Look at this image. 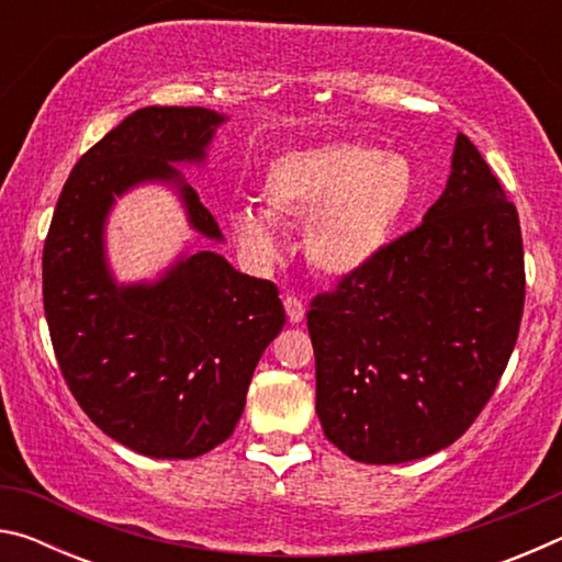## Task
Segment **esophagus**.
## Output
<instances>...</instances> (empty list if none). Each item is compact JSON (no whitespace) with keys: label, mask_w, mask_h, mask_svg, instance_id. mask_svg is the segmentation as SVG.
Instances as JSON below:
<instances>
[{"label":"esophagus","mask_w":562,"mask_h":562,"mask_svg":"<svg viewBox=\"0 0 562 562\" xmlns=\"http://www.w3.org/2000/svg\"><path fill=\"white\" fill-rule=\"evenodd\" d=\"M284 310H288V319L292 322V325H297V322L304 319V304H302V300L292 297V294L284 297Z\"/></svg>","instance_id":"esophagus-1"}]
</instances>
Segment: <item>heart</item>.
<instances>
[{"label": "heart", "mask_w": 562, "mask_h": 562, "mask_svg": "<svg viewBox=\"0 0 562 562\" xmlns=\"http://www.w3.org/2000/svg\"><path fill=\"white\" fill-rule=\"evenodd\" d=\"M416 170L396 150L322 144L288 150L265 168L258 207H237L227 225L252 260L280 250L274 223H304V258L325 278L367 270L416 201Z\"/></svg>", "instance_id": "heart-1"}]
</instances>
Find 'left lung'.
<instances>
[{
    "instance_id": "obj_1",
    "label": "left lung",
    "mask_w": 562,
    "mask_h": 562,
    "mask_svg": "<svg viewBox=\"0 0 562 562\" xmlns=\"http://www.w3.org/2000/svg\"><path fill=\"white\" fill-rule=\"evenodd\" d=\"M526 300L516 205L459 133L451 176L416 231L312 300L317 416L361 463L451 446L506 372Z\"/></svg>"
}]
</instances>
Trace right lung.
<instances>
[{"label":"right lung","instance_id":"obj_1","mask_svg":"<svg viewBox=\"0 0 562 562\" xmlns=\"http://www.w3.org/2000/svg\"><path fill=\"white\" fill-rule=\"evenodd\" d=\"M225 113L146 106L74 166L44 243V312L76 402L113 441L150 459H195L240 422L247 386L284 327L278 288L213 250H186L154 280L119 282L109 215L131 190H173L190 231L223 243L178 166H205Z\"/></svg>","mask_w":562,"mask_h":562}]
</instances>
